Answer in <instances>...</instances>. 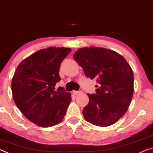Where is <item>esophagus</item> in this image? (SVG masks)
I'll use <instances>...</instances> for the list:
<instances>
[{
    "label": "esophagus",
    "instance_id": "34e87169",
    "mask_svg": "<svg viewBox=\"0 0 153 153\" xmlns=\"http://www.w3.org/2000/svg\"><path fill=\"white\" fill-rule=\"evenodd\" d=\"M81 93H82L81 90H78V91H74V94L75 95H78L79 94H81Z\"/></svg>",
    "mask_w": 153,
    "mask_h": 153
}]
</instances>
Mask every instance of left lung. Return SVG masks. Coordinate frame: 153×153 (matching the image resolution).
Segmentation results:
<instances>
[{
  "label": "left lung",
  "instance_id": "8db88e82",
  "mask_svg": "<svg viewBox=\"0 0 153 153\" xmlns=\"http://www.w3.org/2000/svg\"><path fill=\"white\" fill-rule=\"evenodd\" d=\"M73 57L86 76L98 83L96 94H87L89 102L82 111L84 118L98 126L115 123L126 113L132 99L131 67L120 54L103 48H79Z\"/></svg>",
  "mask_w": 153,
  "mask_h": 153
}]
</instances>
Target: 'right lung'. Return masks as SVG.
<instances>
[{
    "label": "right lung",
    "instance_id": "1",
    "mask_svg": "<svg viewBox=\"0 0 153 153\" xmlns=\"http://www.w3.org/2000/svg\"><path fill=\"white\" fill-rule=\"evenodd\" d=\"M71 48H47L36 52L21 62L11 82L14 102L28 120L40 127H51L62 121L71 94L63 87L55 90L61 80V62Z\"/></svg>",
    "mask_w": 153,
    "mask_h": 153
}]
</instances>
